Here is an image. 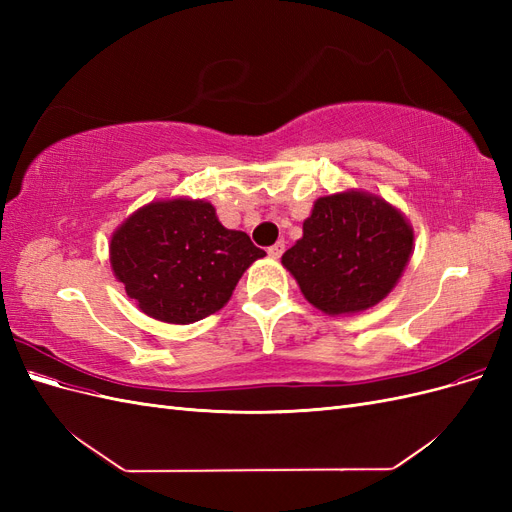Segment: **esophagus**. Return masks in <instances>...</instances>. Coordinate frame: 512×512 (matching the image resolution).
Listing matches in <instances>:
<instances>
[{"label": "esophagus", "mask_w": 512, "mask_h": 512, "mask_svg": "<svg viewBox=\"0 0 512 512\" xmlns=\"http://www.w3.org/2000/svg\"><path fill=\"white\" fill-rule=\"evenodd\" d=\"M284 247H286V245H284V241H277V243H273V245L269 247L267 252H269V256H271V258H280V256L284 254Z\"/></svg>", "instance_id": "esophagus-1"}]
</instances>
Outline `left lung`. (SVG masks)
Returning a JSON list of instances; mask_svg holds the SVG:
<instances>
[{
  "mask_svg": "<svg viewBox=\"0 0 512 512\" xmlns=\"http://www.w3.org/2000/svg\"><path fill=\"white\" fill-rule=\"evenodd\" d=\"M412 228L397 209L363 192L322 196L303 237L282 256L305 299L327 314H354L393 290L412 254Z\"/></svg>",
  "mask_w": 512,
  "mask_h": 512,
  "instance_id": "8db88e82",
  "label": "left lung"
}]
</instances>
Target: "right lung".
I'll return each instance as SVG.
<instances>
[{
    "mask_svg": "<svg viewBox=\"0 0 512 512\" xmlns=\"http://www.w3.org/2000/svg\"><path fill=\"white\" fill-rule=\"evenodd\" d=\"M262 256L245 232L220 224L213 205L188 198L143 207L111 239V265L128 297L170 324L218 312Z\"/></svg>",
    "mask_w": 512,
    "mask_h": 512,
    "instance_id": "1",
    "label": "right lung"
}]
</instances>
